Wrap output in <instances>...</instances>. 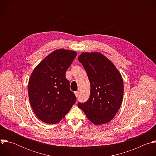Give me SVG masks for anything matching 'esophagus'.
<instances>
[{
    "label": "esophagus",
    "mask_w": 156,
    "mask_h": 156,
    "mask_svg": "<svg viewBox=\"0 0 156 156\" xmlns=\"http://www.w3.org/2000/svg\"><path fill=\"white\" fill-rule=\"evenodd\" d=\"M75 96L78 98V94H79V92H78V91H75Z\"/></svg>",
    "instance_id": "obj_1"
}]
</instances>
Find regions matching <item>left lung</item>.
Returning a JSON list of instances; mask_svg holds the SVG:
<instances>
[{
	"mask_svg": "<svg viewBox=\"0 0 156 156\" xmlns=\"http://www.w3.org/2000/svg\"><path fill=\"white\" fill-rule=\"evenodd\" d=\"M91 84L90 96L78 106L95 125L109 122L118 112L123 96V81L114 65L99 52H83L78 57Z\"/></svg>",
	"mask_w": 156,
	"mask_h": 156,
	"instance_id": "8db88e82",
	"label": "left lung"
}]
</instances>
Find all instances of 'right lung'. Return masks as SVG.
I'll list each match as a JSON object with an SVG mask.
<instances>
[{
    "mask_svg": "<svg viewBox=\"0 0 156 156\" xmlns=\"http://www.w3.org/2000/svg\"><path fill=\"white\" fill-rule=\"evenodd\" d=\"M76 54L73 51L56 50L42 60L31 75L30 102L37 117L44 123L59 122L76 101L65 78Z\"/></svg>",
    "mask_w": 156,
    "mask_h": 156,
    "instance_id": "right-lung-1",
    "label": "right lung"
}]
</instances>
